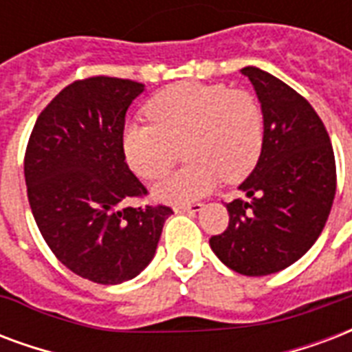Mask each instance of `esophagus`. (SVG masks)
Segmentation results:
<instances>
[{
  "mask_svg": "<svg viewBox=\"0 0 352 352\" xmlns=\"http://www.w3.org/2000/svg\"><path fill=\"white\" fill-rule=\"evenodd\" d=\"M202 210H204V204H200V202L191 206H178V208H174L176 213H198V211H202Z\"/></svg>",
  "mask_w": 352,
  "mask_h": 352,
  "instance_id": "esophagus-1",
  "label": "esophagus"
}]
</instances>
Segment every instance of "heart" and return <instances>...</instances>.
Listing matches in <instances>:
<instances>
[{
	"instance_id": "obj_1",
	"label": "heart",
	"mask_w": 352,
	"mask_h": 352,
	"mask_svg": "<svg viewBox=\"0 0 352 352\" xmlns=\"http://www.w3.org/2000/svg\"><path fill=\"white\" fill-rule=\"evenodd\" d=\"M150 124H128L122 150L131 170L155 179L174 165L184 146L189 165L161 179L154 197L166 204H191L213 191L223 176L239 182L258 161L263 113L247 91L226 85L178 83L146 104Z\"/></svg>"
}]
</instances>
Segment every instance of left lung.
I'll list each match as a JSON object with an SVG mask.
<instances>
[{
  "label": "left lung",
  "instance_id": "left-lung-1",
  "mask_svg": "<svg viewBox=\"0 0 352 352\" xmlns=\"http://www.w3.org/2000/svg\"><path fill=\"white\" fill-rule=\"evenodd\" d=\"M263 113V144L254 170L239 186L245 198L226 210L228 228L210 239L232 271L278 273L302 258L323 232L336 195L329 133L305 98L273 74L241 68Z\"/></svg>",
  "mask_w": 352,
  "mask_h": 352
}]
</instances>
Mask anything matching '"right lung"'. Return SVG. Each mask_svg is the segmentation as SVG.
I'll use <instances>...</instances> for the list:
<instances>
[{
    "label": "right lung",
    "instance_id": "right-lung-1",
    "mask_svg": "<svg viewBox=\"0 0 352 352\" xmlns=\"http://www.w3.org/2000/svg\"><path fill=\"white\" fill-rule=\"evenodd\" d=\"M144 85L98 76L65 87L36 118L23 161L28 198L63 265L96 284H122L154 260L166 206L124 208L146 189L122 150L126 111Z\"/></svg>",
    "mask_w": 352,
    "mask_h": 352
}]
</instances>
